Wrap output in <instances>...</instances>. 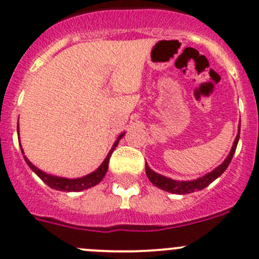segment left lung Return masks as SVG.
<instances>
[{"instance_id":"8db88e82","label":"left lung","mask_w":259,"mask_h":259,"mask_svg":"<svg viewBox=\"0 0 259 259\" xmlns=\"http://www.w3.org/2000/svg\"><path fill=\"white\" fill-rule=\"evenodd\" d=\"M239 133H241V122H239V129H238V134H237L236 139H234L233 145H232L231 151H229L228 156L226 158V160L221 164V165L217 166L215 169L207 173L205 176L200 177V178L194 179V180H174L168 178V177H164L161 174L155 173L154 170H151L149 168L148 164L145 163V173L148 176L149 180L153 183L155 187L160 188V189L165 190V192L173 193V194H189V193L195 192V190H202L204 188H207L210 183H213L218 177H221L222 174L226 171V169L228 168L229 163H231L232 158H233L234 153H236L237 149V144H238L239 140Z\"/></svg>"}]
</instances>
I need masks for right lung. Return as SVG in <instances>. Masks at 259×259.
<instances>
[{"label":"right lung","instance_id":"obj_1","mask_svg":"<svg viewBox=\"0 0 259 259\" xmlns=\"http://www.w3.org/2000/svg\"><path fill=\"white\" fill-rule=\"evenodd\" d=\"M17 134H18V125H17ZM124 135L125 133H122V134H120L119 138L115 140L113 148L110 149V151H109L108 155H106L105 160L101 163V165L99 166L95 171H93V173L88 174V176L85 177H81V178L69 179V178H62V177L51 176V174L45 173V171H42L41 169H38L37 166L33 165V164L26 158V155H23V159H25V161L27 163V165L30 166L31 170H32L38 178L42 180L44 183H46L50 188H52V189L62 190V192H80V190L89 189V188L91 187H95L96 184H99V183L104 179V177H105L106 171H108V168H109V159H110L111 154H113L115 148H116L117 144H119L120 139H121ZM20 146H21V143H20ZM21 151H22V154H25L23 153L22 148H21Z\"/></svg>","mask_w":259,"mask_h":259}]
</instances>
